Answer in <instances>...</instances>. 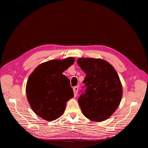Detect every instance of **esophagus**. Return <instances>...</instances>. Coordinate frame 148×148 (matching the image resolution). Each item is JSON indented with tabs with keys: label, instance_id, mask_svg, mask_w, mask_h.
I'll list each match as a JSON object with an SVG mask.
<instances>
[{
	"label": "esophagus",
	"instance_id": "1",
	"mask_svg": "<svg viewBox=\"0 0 148 148\" xmlns=\"http://www.w3.org/2000/svg\"><path fill=\"white\" fill-rule=\"evenodd\" d=\"M78 91V86H75L73 88V91H74V97H75L77 95V92Z\"/></svg>",
	"mask_w": 148,
	"mask_h": 148
}]
</instances>
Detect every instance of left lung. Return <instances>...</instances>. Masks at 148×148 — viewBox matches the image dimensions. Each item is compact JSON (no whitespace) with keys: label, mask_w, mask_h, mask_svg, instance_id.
<instances>
[{"label":"left lung","mask_w":148,"mask_h":148,"mask_svg":"<svg viewBox=\"0 0 148 148\" xmlns=\"http://www.w3.org/2000/svg\"><path fill=\"white\" fill-rule=\"evenodd\" d=\"M77 63L86 75L82 82L86 88L78 101L84 115L101 122L116 111L122 96L118 74L108 62L100 58H79Z\"/></svg>","instance_id":"8db88e82"}]
</instances>
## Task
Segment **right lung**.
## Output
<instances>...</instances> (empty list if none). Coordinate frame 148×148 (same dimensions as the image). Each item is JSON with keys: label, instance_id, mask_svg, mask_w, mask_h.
<instances>
[{"label": "right lung", "instance_id": "right-lung-1", "mask_svg": "<svg viewBox=\"0 0 148 148\" xmlns=\"http://www.w3.org/2000/svg\"><path fill=\"white\" fill-rule=\"evenodd\" d=\"M73 57L53 60L38 66L30 75L26 95L36 114L51 121L64 112L67 102L74 97L69 79L62 73L74 62Z\"/></svg>", "mask_w": 148, "mask_h": 148}]
</instances>
